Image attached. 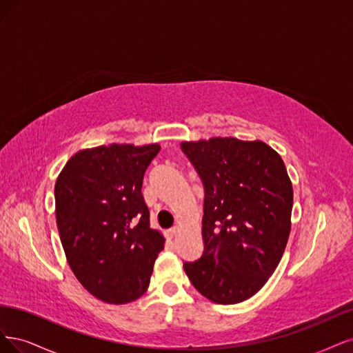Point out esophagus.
Here are the masks:
<instances>
[{"mask_svg": "<svg viewBox=\"0 0 353 353\" xmlns=\"http://www.w3.org/2000/svg\"><path fill=\"white\" fill-rule=\"evenodd\" d=\"M176 233H177V229H176V227H172V229H168V230H165V237L167 239H173L174 236H176Z\"/></svg>", "mask_w": 353, "mask_h": 353, "instance_id": "34e87169", "label": "esophagus"}]
</instances>
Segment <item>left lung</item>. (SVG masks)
I'll list each match as a JSON object with an SVG mask.
<instances>
[{"label":"left lung","mask_w":353,"mask_h":353,"mask_svg":"<svg viewBox=\"0 0 353 353\" xmlns=\"http://www.w3.org/2000/svg\"><path fill=\"white\" fill-rule=\"evenodd\" d=\"M180 148L203 185V251L183 268L210 301H246L271 277L288 243L293 189L286 165L259 141L212 138Z\"/></svg>","instance_id":"1"}]
</instances>
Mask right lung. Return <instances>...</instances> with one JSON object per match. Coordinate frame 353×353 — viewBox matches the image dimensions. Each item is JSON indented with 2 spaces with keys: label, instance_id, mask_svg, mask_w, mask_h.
<instances>
[{
  "label": "right lung",
  "instance_id": "1",
  "mask_svg": "<svg viewBox=\"0 0 353 353\" xmlns=\"http://www.w3.org/2000/svg\"><path fill=\"white\" fill-rule=\"evenodd\" d=\"M160 145L98 146L74 154L55 181V217L76 279L95 298L128 303L146 292L164 237L142 196Z\"/></svg>",
  "mask_w": 353,
  "mask_h": 353
}]
</instances>
